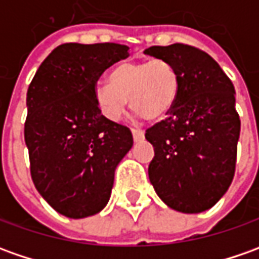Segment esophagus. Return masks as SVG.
<instances>
[{"label":"esophagus","instance_id":"34e87169","mask_svg":"<svg viewBox=\"0 0 259 259\" xmlns=\"http://www.w3.org/2000/svg\"><path fill=\"white\" fill-rule=\"evenodd\" d=\"M132 133H133V139H135L136 142L144 139V130L140 129V127H133V129H132Z\"/></svg>","mask_w":259,"mask_h":259}]
</instances>
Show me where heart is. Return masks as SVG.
I'll list each match as a JSON object with an SVG mask.
<instances>
[{
  "mask_svg": "<svg viewBox=\"0 0 259 259\" xmlns=\"http://www.w3.org/2000/svg\"><path fill=\"white\" fill-rule=\"evenodd\" d=\"M179 89L177 69L164 59H153L120 63L110 73V83L105 80L96 83L95 98L100 112L110 120L122 117L127 99L143 117L157 120L173 107Z\"/></svg>",
  "mask_w": 259,
  "mask_h": 259,
  "instance_id": "heart-1",
  "label": "heart"
}]
</instances>
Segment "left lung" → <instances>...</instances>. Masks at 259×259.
Returning a JSON list of instances; mask_svg holds the SVG:
<instances>
[{
  "label": "left lung",
  "mask_w": 259,
  "mask_h": 259,
  "mask_svg": "<svg viewBox=\"0 0 259 259\" xmlns=\"http://www.w3.org/2000/svg\"><path fill=\"white\" fill-rule=\"evenodd\" d=\"M144 54L171 63L180 78L167 117L146 130L154 147L150 183L173 210H208L235 173L241 120L233 82L208 54L191 45L150 47Z\"/></svg>",
  "instance_id": "8db88e82"
}]
</instances>
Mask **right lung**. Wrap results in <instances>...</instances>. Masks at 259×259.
Here are the masks:
<instances>
[{
    "mask_svg": "<svg viewBox=\"0 0 259 259\" xmlns=\"http://www.w3.org/2000/svg\"><path fill=\"white\" fill-rule=\"evenodd\" d=\"M127 56L120 44H62L29 83L24 136L31 177L65 217L103 210L116 167L133 146L129 127L102 115L95 98L100 75Z\"/></svg>",
    "mask_w": 259,
    "mask_h": 259,
    "instance_id": "right-lung-1",
    "label": "right lung"
}]
</instances>
